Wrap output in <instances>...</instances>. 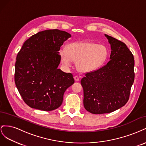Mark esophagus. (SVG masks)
<instances>
[{
  "instance_id": "obj_1",
  "label": "esophagus",
  "mask_w": 146,
  "mask_h": 146,
  "mask_svg": "<svg viewBox=\"0 0 146 146\" xmlns=\"http://www.w3.org/2000/svg\"><path fill=\"white\" fill-rule=\"evenodd\" d=\"M74 78L75 81H76V82H78L79 80H80V78H79V77L78 76H74Z\"/></svg>"
}]
</instances>
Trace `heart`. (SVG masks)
Returning <instances> with one entry per match:
<instances>
[{
	"mask_svg": "<svg viewBox=\"0 0 146 146\" xmlns=\"http://www.w3.org/2000/svg\"><path fill=\"white\" fill-rule=\"evenodd\" d=\"M61 61L66 68L76 61V68L83 73L90 72L99 68L107 60L108 52L105 46L91 42L69 43L66 49L59 52Z\"/></svg>",
	"mask_w": 146,
	"mask_h": 146,
	"instance_id": "1",
	"label": "heart"
}]
</instances>
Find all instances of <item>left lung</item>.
I'll list each match as a JSON object with an SVG mask.
<instances>
[{"label":"left lung","mask_w":146,"mask_h":146,"mask_svg":"<svg viewBox=\"0 0 146 146\" xmlns=\"http://www.w3.org/2000/svg\"><path fill=\"white\" fill-rule=\"evenodd\" d=\"M111 46L110 60L81 80L84 107L92 114L111 113L129 99L135 78L133 54L125 43L105 35Z\"/></svg>","instance_id":"8db88e82"}]
</instances>
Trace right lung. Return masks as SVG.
<instances>
[{
	"mask_svg": "<svg viewBox=\"0 0 146 146\" xmlns=\"http://www.w3.org/2000/svg\"><path fill=\"white\" fill-rule=\"evenodd\" d=\"M71 35L58 29L46 30L26 40L17 54L15 82L30 107L52 111L62 104L66 90L74 83L73 76L58 67L59 50Z\"/></svg>",
	"mask_w": 146,
	"mask_h": 146,
	"instance_id": "1",
	"label": "right lung"
}]
</instances>
